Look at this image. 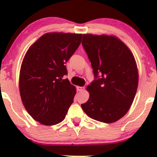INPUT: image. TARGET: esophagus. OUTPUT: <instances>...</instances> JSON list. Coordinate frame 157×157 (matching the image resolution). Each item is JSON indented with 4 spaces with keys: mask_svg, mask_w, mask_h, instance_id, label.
<instances>
[{
    "mask_svg": "<svg viewBox=\"0 0 157 157\" xmlns=\"http://www.w3.org/2000/svg\"><path fill=\"white\" fill-rule=\"evenodd\" d=\"M77 90H78L79 91H82L85 90V87H80V86H78V87H77Z\"/></svg>",
    "mask_w": 157,
    "mask_h": 157,
    "instance_id": "34e87169",
    "label": "esophagus"
}]
</instances>
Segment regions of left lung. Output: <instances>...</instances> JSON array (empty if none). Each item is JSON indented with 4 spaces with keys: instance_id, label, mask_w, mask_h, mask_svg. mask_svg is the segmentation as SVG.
Returning a JSON list of instances; mask_svg holds the SVG:
<instances>
[{
    "instance_id": "left-lung-1",
    "label": "left lung",
    "mask_w": 157,
    "mask_h": 157,
    "mask_svg": "<svg viewBox=\"0 0 157 157\" xmlns=\"http://www.w3.org/2000/svg\"><path fill=\"white\" fill-rule=\"evenodd\" d=\"M82 44L95 80L87 86L89 99L81 107L97 121H117L130 109L137 90L138 69L134 55L115 36L86 34Z\"/></svg>"
}]
</instances>
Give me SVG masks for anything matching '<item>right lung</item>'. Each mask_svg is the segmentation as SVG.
Instances as JSON below:
<instances>
[{
  "label": "right lung",
  "instance_id": "add662e5",
  "mask_svg": "<svg viewBox=\"0 0 157 157\" xmlns=\"http://www.w3.org/2000/svg\"><path fill=\"white\" fill-rule=\"evenodd\" d=\"M82 34L49 32L41 36L24 56L19 77L21 100L27 112L45 125L62 122L74 101L76 88L65 64L79 47Z\"/></svg>",
  "mask_w": 157,
  "mask_h": 157
}]
</instances>
